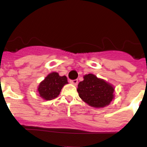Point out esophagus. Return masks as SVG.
Instances as JSON below:
<instances>
[{
    "mask_svg": "<svg viewBox=\"0 0 147 147\" xmlns=\"http://www.w3.org/2000/svg\"><path fill=\"white\" fill-rule=\"evenodd\" d=\"M70 82H71V84H73V85H77V84H78V80H71V81H70Z\"/></svg>",
    "mask_w": 147,
    "mask_h": 147,
    "instance_id": "1",
    "label": "esophagus"
}]
</instances>
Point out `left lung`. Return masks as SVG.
I'll return each mask as SVG.
<instances>
[{
    "mask_svg": "<svg viewBox=\"0 0 147 147\" xmlns=\"http://www.w3.org/2000/svg\"><path fill=\"white\" fill-rule=\"evenodd\" d=\"M84 80L78 85L77 92L80 98L93 107L101 108L107 106L114 98V88L95 75L84 76Z\"/></svg>",
    "mask_w": 147,
    "mask_h": 147,
    "instance_id": "1",
    "label": "left lung"
}]
</instances>
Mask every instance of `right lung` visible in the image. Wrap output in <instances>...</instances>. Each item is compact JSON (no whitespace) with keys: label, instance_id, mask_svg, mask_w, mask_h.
Returning <instances> with one entry per match:
<instances>
[{"label":"right lung","instance_id":"add662e5","mask_svg":"<svg viewBox=\"0 0 147 147\" xmlns=\"http://www.w3.org/2000/svg\"><path fill=\"white\" fill-rule=\"evenodd\" d=\"M67 80L65 76H60L57 72L49 74L39 85L37 90L40 96L45 100H52L57 98L62 87L68 83Z\"/></svg>","mask_w":147,"mask_h":147}]
</instances>
